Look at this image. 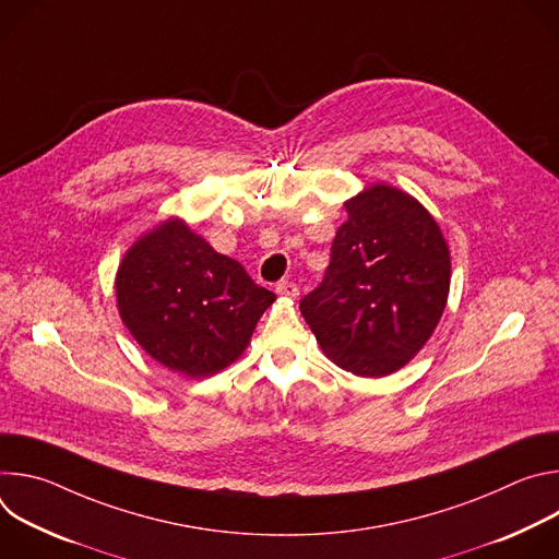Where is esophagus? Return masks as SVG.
Returning a JSON list of instances; mask_svg holds the SVG:
<instances>
[{
	"label": "esophagus",
	"instance_id": "esophagus-1",
	"mask_svg": "<svg viewBox=\"0 0 559 559\" xmlns=\"http://www.w3.org/2000/svg\"><path fill=\"white\" fill-rule=\"evenodd\" d=\"M276 292H278L281 296H287V298H296V296L300 294V289H298V285H296L294 281H281V283L276 285Z\"/></svg>",
	"mask_w": 559,
	"mask_h": 559
}]
</instances>
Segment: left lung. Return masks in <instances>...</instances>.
<instances>
[{"label": "left lung", "mask_w": 559, "mask_h": 559, "mask_svg": "<svg viewBox=\"0 0 559 559\" xmlns=\"http://www.w3.org/2000/svg\"><path fill=\"white\" fill-rule=\"evenodd\" d=\"M323 283L300 313L323 354L365 378L403 369L447 307L451 254L429 210L386 183L345 201Z\"/></svg>", "instance_id": "left-lung-1"}]
</instances>
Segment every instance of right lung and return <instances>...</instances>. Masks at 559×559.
I'll list each match as a JSON object with an SVG mask.
<instances>
[{
    "mask_svg": "<svg viewBox=\"0 0 559 559\" xmlns=\"http://www.w3.org/2000/svg\"><path fill=\"white\" fill-rule=\"evenodd\" d=\"M115 294L141 349L188 378L231 365L276 300L241 263L218 254L177 216L136 238L119 263Z\"/></svg>",
    "mask_w": 559,
    "mask_h": 559,
    "instance_id": "add662e5",
    "label": "right lung"
}]
</instances>
